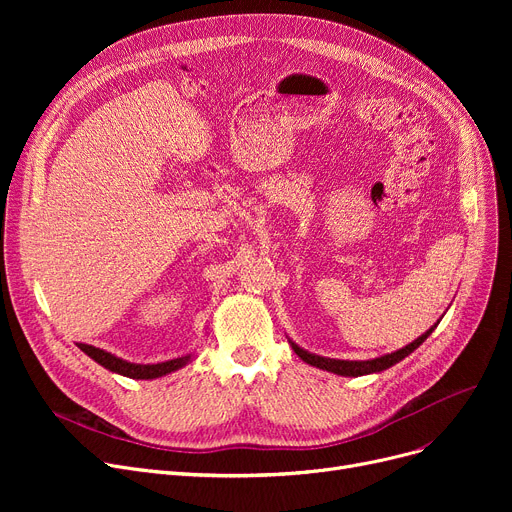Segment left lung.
Returning <instances> with one entry per match:
<instances>
[{
  "label": "left lung",
  "mask_w": 512,
  "mask_h": 512,
  "mask_svg": "<svg viewBox=\"0 0 512 512\" xmlns=\"http://www.w3.org/2000/svg\"><path fill=\"white\" fill-rule=\"evenodd\" d=\"M436 328V326H434ZM434 328H429L425 334H421L417 340H413L411 344H407L405 348H400V351L396 353H390V355H384V357H378V359H371V361H340V359H326V357H317V355H311L307 351H303L301 346H297L294 342L292 348L294 353H297L305 363L313 365V367H319V369H326V371H332V373H338V375H353V378H357V375H365V373H375V371H384L388 367H392L394 363L402 361L407 355H411L417 346H421L425 342V338L434 332Z\"/></svg>",
  "instance_id": "left-lung-1"
}]
</instances>
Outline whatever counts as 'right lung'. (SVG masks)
Returning <instances> with one entry per match:
<instances>
[{
    "label": "right lung",
    "instance_id": "right-lung-1",
    "mask_svg": "<svg viewBox=\"0 0 512 512\" xmlns=\"http://www.w3.org/2000/svg\"><path fill=\"white\" fill-rule=\"evenodd\" d=\"M78 348L83 353H87L93 361H97L99 365H103L105 369L110 371H116L120 375H126V378H132V380H153V378H161V375L166 373H172L180 367H184L188 361H191V355L186 357H178V359H172V361H166V363H155V365H137V363H128V361H122L110 353L101 351V348H95L91 344H78Z\"/></svg>",
    "mask_w": 512,
    "mask_h": 512
}]
</instances>
